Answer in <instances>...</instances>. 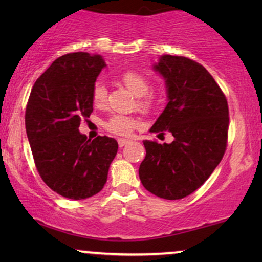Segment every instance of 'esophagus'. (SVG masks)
<instances>
[{"mask_svg":"<svg viewBox=\"0 0 262 262\" xmlns=\"http://www.w3.org/2000/svg\"><path fill=\"white\" fill-rule=\"evenodd\" d=\"M131 141L130 139H126V138H119L118 139V145H119V148H123V146L127 145L128 143H130Z\"/></svg>","mask_w":262,"mask_h":262,"instance_id":"1","label":"esophagus"}]
</instances>
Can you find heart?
<instances>
[{
    "label": "heart",
    "mask_w": 262,
    "mask_h": 262,
    "mask_svg": "<svg viewBox=\"0 0 262 262\" xmlns=\"http://www.w3.org/2000/svg\"><path fill=\"white\" fill-rule=\"evenodd\" d=\"M121 81L126 85V88L138 96V105L142 108H148L151 105V99L149 98L148 93L150 91V84L146 78L137 71L127 70L121 74ZM107 91L105 84L101 81H98L93 87L92 100L94 106L101 107L106 101ZM138 126V121L132 117L123 116V114H114L105 123L107 131L112 132L114 135L128 136L134 131V128Z\"/></svg>",
    "instance_id": "heart-1"
}]
</instances>
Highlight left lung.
I'll list each match as a JSON object with an SVG mask.
<instances>
[{"label":"left lung","mask_w":262,"mask_h":262,"mask_svg":"<svg viewBox=\"0 0 262 262\" xmlns=\"http://www.w3.org/2000/svg\"><path fill=\"white\" fill-rule=\"evenodd\" d=\"M152 69L164 80L168 102L149 131H168L174 141L143 142L146 155L139 179L160 198L182 199L198 189L223 159L228 102L209 71L194 60L162 55Z\"/></svg>","instance_id":"8db88e82"}]
</instances>
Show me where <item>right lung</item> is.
<instances>
[{"label": "right lung", "instance_id": "1", "mask_svg": "<svg viewBox=\"0 0 262 262\" xmlns=\"http://www.w3.org/2000/svg\"><path fill=\"white\" fill-rule=\"evenodd\" d=\"M106 68L102 56L68 53L35 81L26 107V134L40 177L52 191L69 199L99 193L118 151L114 138L87 139L82 118L93 112L92 93Z\"/></svg>", "mask_w": 262, "mask_h": 262}]
</instances>
